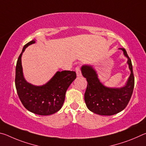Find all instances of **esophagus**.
<instances>
[{
    "mask_svg": "<svg viewBox=\"0 0 146 146\" xmlns=\"http://www.w3.org/2000/svg\"><path fill=\"white\" fill-rule=\"evenodd\" d=\"M75 71H76V75H77L78 76H80L82 75V73H81V71H80V66H76L75 68Z\"/></svg>",
    "mask_w": 146,
    "mask_h": 146,
    "instance_id": "1",
    "label": "esophagus"
}]
</instances>
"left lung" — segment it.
I'll return each mask as SVG.
<instances>
[{"label": "left lung", "mask_w": 146, "mask_h": 146, "mask_svg": "<svg viewBox=\"0 0 146 146\" xmlns=\"http://www.w3.org/2000/svg\"><path fill=\"white\" fill-rule=\"evenodd\" d=\"M127 57L131 75L126 85L121 88L105 87L100 82L96 71L90 66L81 68L82 75L88 82L84 94V100L91 111L100 115H113L122 111L126 108L133 94L135 85L131 60L124 48H120Z\"/></svg>", "instance_id": "8db88e82"}]
</instances>
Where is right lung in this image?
Here are the masks:
<instances>
[{
    "instance_id": "obj_1",
    "label": "right lung",
    "mask_w": 146,
    "mask_h": 146,
    "mask_svg": "<svg viewBox=\"0 0 146 146\" xmlns=\"http://www.w3.org/2000/svg\"><path fill=\"white\" fill-rule=\"evenodd\" d=\"M31 40L24 46L17 60L15 71V87L22 104L29 111L40 115H49L60 110L65 100L66 92L76 77L71 71H58L45 85L35 86L27 82L23 76L21 64L22 54Z\"/></svg>"
}]
</instances>
